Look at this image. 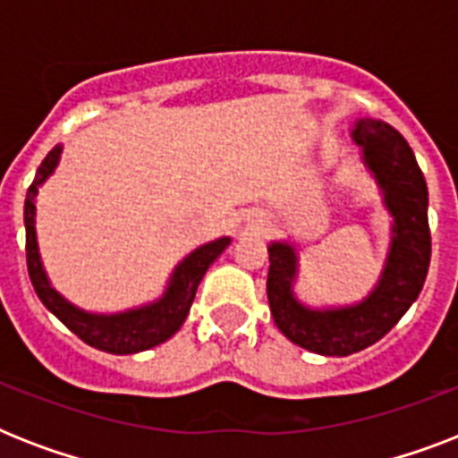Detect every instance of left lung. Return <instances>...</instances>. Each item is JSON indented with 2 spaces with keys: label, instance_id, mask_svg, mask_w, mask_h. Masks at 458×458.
<instances>
[{
  "label": "left lung",
  "instance_id": "left-lung-1",
  "mask_svg": "<svg viewBox=\"0 0 458 458\" xmlns=\"http://www.w3.org/2000/svg\"><path fill=\"white\" fill-rule=\"evenodd\" d=\"M363 164L373 173L385 207L392 214V244L376 290L363 301L342 309H309L293 293L297 251L293 244L268 247V304L287 340L323 356H349L376 344L423 290L430 266L428 185L411 147L392 125L361 118L352 128Z\"/></svg>",
  "mask_w": 458,
  "mask_h": 458
}]
</instances>
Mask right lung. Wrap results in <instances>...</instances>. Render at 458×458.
I'll use <instances>...</instances> for the list:
<instances>
[{
    "mask_svg": "<svg viewBox=\"0 0 458 458\" xmlns=\"http://www.w3.org/2000/svg\"><path fill=\"white\" fill-rule=\"evenodd\" d=\"M61 147H54L47 154L45 161L39 164L38 175L32 180L25 194V259H28V273L30 283L38 293L39 301L64 323V326L81 337L85 344L109 354H138L145 349H152L161 342H165L171 335H175L182 326V320L190 313V306L194 301L197 287H199L204 273L216 259L221 257V251L230 244V237H221L214 242L204 244L199 250H194L190 257L182 259V264L173 271L171 283L165 287L161 300L154 304L140 306L123 313H88L73 306L61 297L47 280V273L39 261L38 237H35V197L38 187L45 182L59 164Z\"/></svg>",
    "mask_w": 458,
    "mask_h": 458,
    "instance_id": "1",
    "label": "right lung"
}]
</instances>
